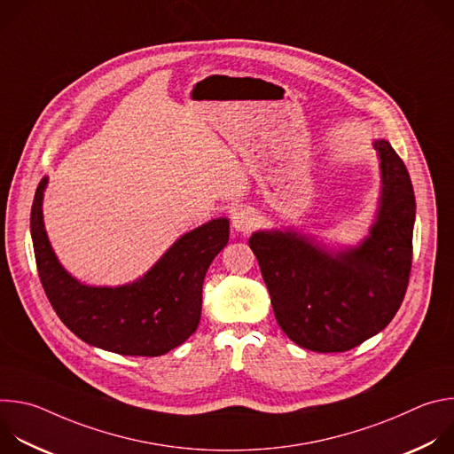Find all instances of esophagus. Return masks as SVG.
Here are the masks:
<instances>
[{
  "mask_svg": "<svg viewBox=\"0 0 454 454\" xmlns=\"http://www.w3.org/2000/svg\"><path fill=\"white\" fill-rule=\"evenodd\" d=\"M254 221H256V217L249 208H239L231 214V226L237 233H242V235H246L253 230Z\"/></svg>",
  "mask_w": 454,
  "mask_h": 454,
  "instance_id": "esophagus-1",
  "label": "esophagus"
}]
</instances>
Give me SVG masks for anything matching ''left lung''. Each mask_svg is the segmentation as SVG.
Instances as JSON below:
<instances>
[{"label": "left lung", "instance_id": "8db88e82", "mask_svg": "<svg viewBox=\"0 0 454 454\" xmlns=\"http://www.w3.org/2000/svg\"><path fill=\"white\" fill-rule=\"evenodd\" d=\"M380 201L370 235L333 253L293 230L249 237L280 329L314 352H347L380 333L397 314L413 258L415 193L404 161L386 140Z\"/></svg>", "mask_w": 454, "mask_h": 454}]
</instances>
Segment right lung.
I'll list each match as a JSON object with an SVG mask.
<instances>
[{"mask_svg":"<svg viewBox=\"0 0 454 454\" xmlns=\"http://www.w3.org/2000/svg\"><path fill=\"white\" fill-rule=\"evenodd\" d=\"M46 184L43 177L35 190L30 233L43 289L64 325L91 347L145 357L167 354L196 333L205 275L230 239L226 217L179 237L137 282L91 287L64 270L50 246L43 223Z\"/></svg>","mask_w":454,"mask_h":454,"instance_id":"obj_1","label":"right lung"}]
</instances>
